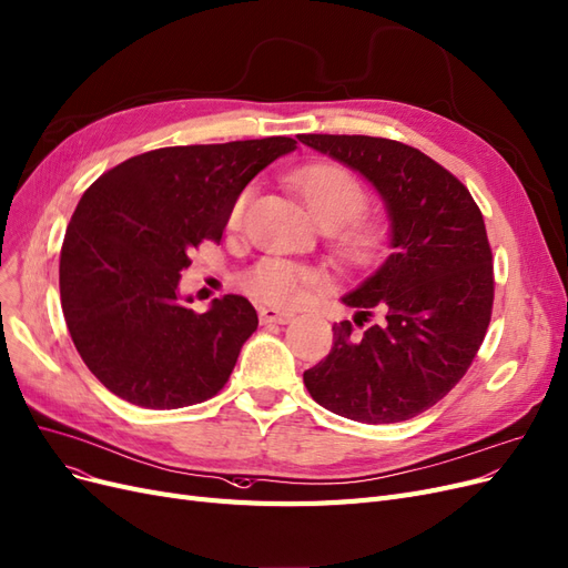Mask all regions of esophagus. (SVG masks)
<instances>
[{"mask_svg":"<svg viewBox=\"0 0 568 568\" xmlns=\"http://www.w3.org/2000/svg\"><path fill=\"white\" fill-rule=\"evenodd\" d=\"M258 317H261V324H288L293 320V312H282L275 307H261Z\"/></svg>","mask_w":568,"mask_h":568,"instance_id":"34e87169","label":"esophagus"}]
</instances>
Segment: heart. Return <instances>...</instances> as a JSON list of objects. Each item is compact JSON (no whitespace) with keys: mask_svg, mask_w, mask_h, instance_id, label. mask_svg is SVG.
I'll list each match as a JSON object with an SVG mask.
<instances>
[{"mask_svg":"<svg viewBox=\"0 0 568 568\" xmlns=\"http://www.w3.org/2000/svg\"><path fill=\"white\" fill-rule=\"evenodd\" d=\"M291 187L296 190L312 219L320 227L328 230L331 244L338 256L355 267H366L378 263L387 251V227L378 221L364 216L368 194L355 173L334 162H317L293 171L288 175ZM251 190H244L237 202L230 209V227H240ZM322 284L317 270L296 265L288 261L265 258L253 265L242 277V286L253 298L286 307L298 303L307 288Z\"/></svg>","mask_w":568,"mask_h":568,"instance_id":"heart-1","label":"heart"}]
</instances>
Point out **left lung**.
Here are the masks:
<instances>
[{
	"label": "left lung",
	"mask_w": 568,
	"mask_h": 568,
	"mask_svg": "<svg viewBox=\"0 0 568 568\" xmlns=\"http://www.w3.org/2000/svg\"><path fill=\"white\" fill-rule=\"evenodd\" d=\"M301 143L359 171L387 209V261L343 296L355 324H334V347L303 374L334 414L408 420L470 368L494 307V263L481 211L452 171L420 150L374 135L303 133Z\"/></svg>",
	"instance_id": "left-lung-1"
}]
</instances>
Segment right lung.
<instances>
[{
    "mask_svg": "<svg viewBox=\"0 0 568 568\" xmlns=\"http://www.w3.org/2000/svg\"><path fill=\"white\" fill-rule=\"evenodd\" d=\"M293 150L286 135L160 148L82 194L61 248V305L77 352L112 395L183 408L221 393L258 315L234 293L202 315L190 310L181 272L192 248L221 242L253 175Z\"/></svg>",
    "mask_w": 568,
    "mask_h": 568,
    "instance_id": "right-lung-1",
    "label": "right lung"
}]
</instances>
